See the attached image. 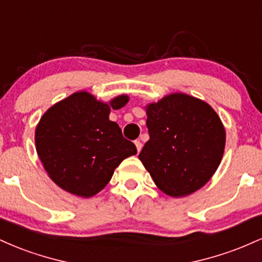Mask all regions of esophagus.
Wrapping results in <instances>:
<instances>
[{"label":"esophagus","mask_w":262,"mask_h":262,"mask_svg":"<svg viewBox=\"0 0 262 262\" xmlns=\"http://www.w3.org/2000/svg\"><path fill=\"white\" fill-rule=\"evenodd\" d=\"M135 146H137V150H138V152H140L141 148H143V144L140 143V140H137V141H135Z\"/></svg>","instance_id":"obj_1"}]
</instances>
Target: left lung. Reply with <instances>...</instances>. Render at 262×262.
Instances as JSON below:
<instances>
[{"instance_id":"1","label":"left lung","mask_w":262,"mask_h":262,"mask_svg":"<svg viewBox=\"0 0 262 262\" xmlns=\"http://www.w3.org/2000/svg\"><path fill=\"white\" fill-rule=\"evenodd\" d=\"M150 139L139 159L155 185L171 197L203 187L217 171L225 148V129L207 102L182 92L148 103Z\"/></svg>"}]
</instances>
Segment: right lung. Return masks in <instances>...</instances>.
Returning a JSON list of instances; mask_svg holds the SVG:
<instances>
[{"label":"right lung","mask_w":262,"mask_h":262,"mask_svg":"<svg viewBox=\"0 0 262 262\" xmlns=\"http://www.w3.org/2000/svg\"><path fill=\"white\" fill-rule=\"evenodd\" d=\"M127 95L110 102L79 91L55 103L41 116L35 128V149L45 171L60 188L90 198L102 191L119 164L137 154L123 138L111 108L128 103Z\"/></svg>","instance_id":"1"}]
</instances>
